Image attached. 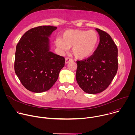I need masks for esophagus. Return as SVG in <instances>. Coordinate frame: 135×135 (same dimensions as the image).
Listing matches in <instances>:
<instances>
[{
  "mask_svg": "<svg viewBox=\"0 0 135 135\" xmlns=\"http://www.w3.org/2000/svg\"><path fill=\"white\" fill-rule=\"evenodd\" d=\"M72 61V59L69 58V57H66V59H65V62H66V64H67V63H68V62H69L70 61Z\"/></svg>",
  "mask_w": 135,
  "mask_h": 135,
  "instance_id": "esophagus-1",
  "label": "esophagus"
}]
</instances>
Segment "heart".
Segmentation results:
<instances>
[{
  "label": "heart",
  "mask_w": 135,
  "mask_h": 135,
  "mask_svg": "<svg viewBox=\"0 0 135 135\" xmlns=\"http://www.w3.org/2000/svg\"><path fill=\"white\" fill-rule=\"evenodd\" d=\"M98 40V35L94 30H68L63 33L62 40H56V44L64 51L73 47L72 53L75 57L83 59L94 52Z\"/></svg>",
  "instance_id": "1"
}]
</instances>
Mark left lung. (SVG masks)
Instances as JSON below:
<instances>
[{
  "label": "left lung",
  "mask_w": 135,
  "mask_h": 135,
  "mask_svg": "<svg viewBox=\"0 0 135 135\" xmlns=\"http://www.w3.org/2000/svg\"><path fill=\"white\" fill-rule=\"evenodd\" d=\"M100 36L99 45L88 58L76 61V79L86 93L95 94L106 90L118 69V47L110 36L96 28Z\"/></svg>",
  "instance_id": "8db88e82"
}]
</instances>
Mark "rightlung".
Instances as JSON below:
<instances>
[{"mask_svg": "<svg viewBox=\"0 0 135 135\" xmlns=\"http://www.w3.org/2000/svg\"><path fill=\"white\" fill-rule=\"evenodd\" d=\"M57 29L42 26L27 31L16 45L14 70L19 80L30 91L50 89L64 67L65 57L50 51L49 37Z\"/></svg>", "mask_w": 135, "mask_h": 135, "instance_id": "right-lung-1", "label": "right lung"}]
</instances>
